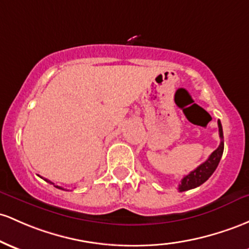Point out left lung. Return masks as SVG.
Here are the masks:
<instances>
[{"label": "left lung", "instance_id": "obj_1", "mask_svg": "<svg viewBox=\"0 0 249 249\" xmlns=\"http://www.w3.org/2000/svg\"><path fill=\"white\" fill-rule=\"evenodd\" d=\"M218 133H220L221 143L220 145L215 151L212 152V155L209 156L208 160L204 163H202L201 165H198L195 170L191 171L190 174L185 175L182 178L181 183L178 185L179 191H187L190 189H194V188L200 187L201 184H203L207 179L212 176L213 173L216 170L218 163H220L221 157H222L223 154V147H225V143H223V131H222V125H221V122L218 120Z\"/></svg>", "mask_w": 249, "mask_h": 249}]
</instances>
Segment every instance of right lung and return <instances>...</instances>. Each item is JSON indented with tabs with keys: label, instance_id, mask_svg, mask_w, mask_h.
<instances>
[{
	"label": "right lung",
	"instance_id": "1",
	"mask_svg": "<svg viewBox=\"0 0 249 249\" xmlns=\"http://www.w3.org/2000/svg\"><path fill=\"white\" fill-rule=\"evenodd\" d=\"M46 181H47L48 183H51V184H53L54 185V187H55V188H59V189H62V190H64V188H61V187H59V185H55V184H54V183L53 182H51V181H48V179H46Z\"/></svg>",
	"mask_w": 249,
	"mask_h": 249
}]
</instances>
